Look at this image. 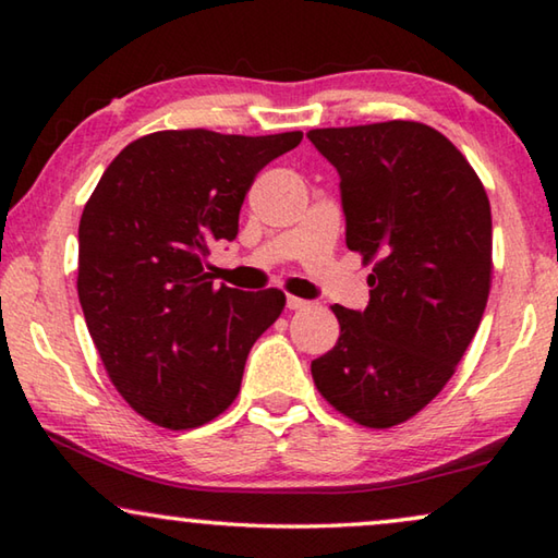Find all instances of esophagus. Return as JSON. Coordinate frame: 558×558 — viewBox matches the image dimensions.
Instances as JSON below:
<instances>
[{
  "label": "esophagus",
  "instance_id": "34e87169",
  "mask_svg": "<svg viewBox=\"0 0 558 558\" xmlns=\"http://www.w3.org/2000/svg\"><path fill=\"white\" fill-rule=\"evenodd\" d=\"M288 307H290V310H305V307H310V300L288 295Z\"/></svg>",
  "mask_w": 558,
  "mask_h": 558
}]
</instances>
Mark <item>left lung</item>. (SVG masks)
I'll use <instances>...</instances> for the list:
<instances>
[{"label":"left lung","instance_id":"1","mask_svg":"<svg viewBox=\"0 0 558 558\" xmlns=\"http://www.w3.org/2000/svg\"><path fill=\"white\" fill-rule=\"evenodd\" d=\"M339 172L347 248L369 272L364 313L335 305L339 339L313 362L317 391L366 428H391L456 374L493 282V214L483 182L423 122L310 130Z\"/></svg>","mask_w":558,"mask_h":558}]
</instances>
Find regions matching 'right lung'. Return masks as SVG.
<instances>
[{"label": "right lung", "instance_id": "add662e5", "mask_svg": "<svg viewBox=\"0 0 558 558\" xmlns=\"http://www.w3.org/2000/svg\"><path fill=\"white\" fill-rule=\"evenodd\" d=\"M302 132L162 130L102 172L78 226V300L110 381L143 418L199 428L233 403L245 359L280 317V290L214 288V241H233L253 179Z\"/></svg>", "mask_w": 558, "mask_h": 558}]
</instances>
